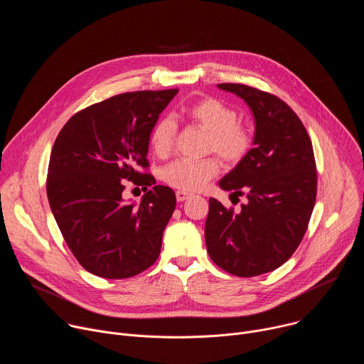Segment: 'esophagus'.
Wrapping results in <instances>:
<instances>
[{
    "label": "esophagus",
    "instance_id": "esophagus-1",
    "mask_svg": "<svg viewBox=\"0 0 364 364\" xmlns=\"http://www.w3.org/2000/svg\"><path fill=\"white\" fill-rule=\"evenodd\" d=\"M176 197H177V201H184V200H187L190 197V193H187V191H177Z\"/></svg>",
    "mask_w": 364,
    "mask_h": 364
}]
</instances>
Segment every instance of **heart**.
<instances>
[{"label": "heart", "instance_id": "b5f03b06", "mask_svg": "<svg viewBox=\"0 0 364 364\" xmlns=\"http://www.w3.org/2000/svg\"><path fill=\"white\" fill-rule=\"evenodd\" d=\"M181 115L193 125L207 132L205 152H216L228 164L240 163L252 146L250 131L237 124V112L220 99L203 97L181 109ZM177 125L170 118L157 121L149 134V145L157 157H167L171 152ZM220 170L219 161L204 159L200 161L176 160L161 171L163 180L180 190L196 191L212 180Z\"/></svg>", "mask_w": 364, "mask_h": 364}]
</instances>
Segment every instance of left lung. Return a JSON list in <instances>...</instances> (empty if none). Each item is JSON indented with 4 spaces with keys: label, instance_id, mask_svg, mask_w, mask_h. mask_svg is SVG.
I'll list each match as a JSON object with an SVG mask.
<instances>
[{
    "label": "left lung",
    "instance_id": "left-lung-1",
    "mask_svg": "<svg viewBox=\"0 0 364 364\" xmlns=\"http://www.w3.org/2000/svg\"><path fill=\"white\" fill-rule=\"evenodd\" d=\"M218 87L245 100L255 135L246 157L219 181L247 203L235 213L210 197L204 239L218 267L250 278L279 268L301 243L317 196L314 151L302 122L279 97L237 83Z\"/></svg>",
    "mask_w": 364,
    "mask_h": 364
}]
</instances>
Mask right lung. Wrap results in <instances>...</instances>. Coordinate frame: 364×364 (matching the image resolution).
<instances>
[{
	"label": "right lung",
	"instance_id": "obj_1",
	"mask_svg": "<svg viewBox=\"0 0 364 364\" xmlns=\"http://www.w3.org/2000/svg\"><path fill=\"white\" fill-rule=\"evenodd\" d=\"M177 89L112 96L73 115L50 154L51 213L79 264L124 279L149 268L161 252L176 194L155 186L146 168L149 134ZM122 179L153 186L139 205L125 200Z\"/></svg>",
	"mask_w": 364,
	"mask_h": 364
}]
</instances>
